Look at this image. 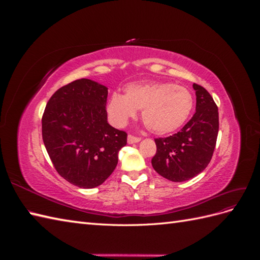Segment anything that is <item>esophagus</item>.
<instances>
[{
  "label": "esophagus",
  "instance_id": "34e87169",
  "mask_svg": "<svg viewBox=\"0 0 260 260\" xmlns=\"http://www.w3.org/2000/svg\"><path fill=\"white\" fill-rule=\"evenodd\" d=\"M127 141H128V143H129V144H133V143H138V142H140L141 139H140V138H138V137H135V136H131V135H129V136H128Z\"/></svg>",
  "mask_w": 260,
  "mask_h": 260
}]
</instances>
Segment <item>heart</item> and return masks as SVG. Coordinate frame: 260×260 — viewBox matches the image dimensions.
Instances as JSON below:
<instances>
[{"label": "heart", "mask_w": 260, "mask_h": 260, "mask_svg": "<svg viewBox=\"0 0 260 260\" xmlns=\"http://www.w3.org/2000/svg\"><path fill=\"white\" fill-rule=\"evenodd\" d=\"M194 106L191 91L170 82L131 83L124 95L113 93L107 103V114L116 127H124L142 111L145 127L155 135H167L179 129L190 117Z\"/></svg>", "instance_id": "1"}]
</instances>
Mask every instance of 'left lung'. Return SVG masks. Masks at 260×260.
Listing matches in <instances>:
<instances>
[{
  "label": "left lung",
  "instance_id": "obj_1",
  "mask_svg": "<svg viewBox=\"0 0 260 260\" xmlns=\"http://www.w3.org/2000/svg\"><path fill=\"white\" fill-rule=\"evenodd\" d=\"M196 111L176 135L155 139L157 151L152 166L157 174L174 182L190 180L211 159L219 130L218 107L203 86L194 83Z\"/></svg>",
  "mask_w": 260,
  "mask_h": 260
}]
</instances>
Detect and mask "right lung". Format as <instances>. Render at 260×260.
<instances>
[{
  "instance_id": "1",
  "label": "right lung",
  "mask_w": 260,
  "mask_h": 260,
  "mask_svg": "<svg viewBox=\"0 0 260 260\" xmlns=\"http://www.w3.org/2000/svg\"><path fill=\"white\" fill-rule=\"evenodd\" d=\"M107 88L90 79L61 86L46 104L42 138L58 174L72 184L92 188L113 174L127 133L107 122Z\"/></svg>"
}]
</instances>
